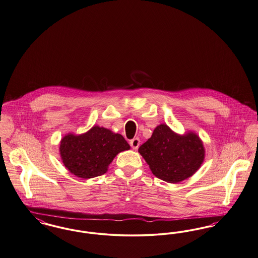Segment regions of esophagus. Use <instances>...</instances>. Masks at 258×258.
<instances>
[{
    "label": "esophagus",
    "instance_id": "34e87169",
    "mask_svg": "<svg viewBox=\"0 0 258 258\" xmlns=\"http://www.w3.org/2000/svg\"><path fill=\"white\" fill-rule=\"evenodd\" d=\"M130 144L132 146V148L134 149V150H137L138 149V147H139V145H140V139L139 138H134L133 140H131V142H130Z\"/></svg>",
    "mask_w": 258,
    "mask_h": 258
}]
</instances>
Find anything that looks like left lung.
<instances>
[{
  "label": "left lung",
  "instance_id": "obj_1",
  "mask_svg": "<svg viewBox=\"0 0 258 258\" xmlns=\"http://www.w3.org/2000/svg\"><path fill=\"white\" fill-rule=\"evenodd\" d=\"M138 152L152 173L170 183L180 182L194 175L206 156L203 141L196 133L176 134L166 124L157 125Z\"/></svg>",
  "mask_w": 258,
  "mask_h": 258
}]
</instances>
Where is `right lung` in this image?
I'll list each match as a JSON object with an SVG mask.
<instances>
[{"label": "right lung", "mask_w": 258, "mask_h": 258, "mask_svg": "<svg viewBox=\"0 0 258 258\" xmlns=\"http://www.w3.org/2000/svg\"><path fill=\"white\" fill-rule=\"evenodd\" d=\"M130 149L121 134L94 125L83 134H66L59 143V155L71 174L88 179L106 173L115 156Z\"/></svg>", "instance_id": "right-lung-1"}]
</instances>
